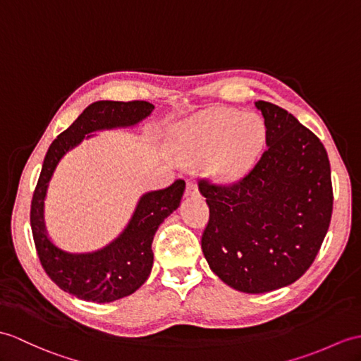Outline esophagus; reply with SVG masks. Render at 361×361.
Wrapping results in <instances>:
<instances>
[{
	"mask_svg": "<svg viewBox=\"0 0 361 361\" xmlns=\"http://www.w3.org/2000/svg\"><path fill=\"white\" fill-rule=\"evenodd\" d=\"M186 194H188V195H197V194H198V186H197L195 181L189 180V181L186 183Z\"/></svg>",
	"mask_w": 361,
	"mask_h": 361,
	"instance_id": "1",
	"label": "esophagus"
}]
</instances>
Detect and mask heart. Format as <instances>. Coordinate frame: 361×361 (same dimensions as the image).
Returning a JSON list of instances; mask_svg holds the SVG:
<instances>
[{"instance_id": "b5f03b06", "label": "heart", "mask_w": 361, "mask_h": 361, "mask_svg": "<svg viewBox=\"0 0 361 361\" xmlns=\"http://www.w3.org/2000/svg\"><path fill=\"white\" fill-rule=\"evenodd\" d=\"M264 137L266 128L259 116L216 109L184 128L183 152L192 163L211 157L214 177L232 181L241 178L252 167Z\"/></svg>"}]
</instances>
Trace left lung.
<instances>
[{
    "label": "left lung",
    "instance_id": "8db88e82",
    "mask_svg": "<svg viewBox=\"0 0 361 361\" xmlns=\"http://www.w3.org/2000/svg\"><path fill=\"white\" fill-rule=\"evenodd\" d=\"M266 149L254 169L232 184L200 180L209 206L201 249L215 275L246 294L288 286L318 254L332 216L326 149L284 109L255 103Z\"/></svg>",
    "mask_w": 361,
    "mask_h": 361
}]
</instances>
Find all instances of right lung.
Segmentation results:
<instances>
[{"instance_id":"1","label":"right lung","mask_w":361,"mask_h":361,"mask_svg":"<svg viewBox=\"0 0 361 361\" xmlns=\"http://www.w3.org/2000/svg\"><path fill=\"white\" fill-rule=\"evenodd\" d=\"M154 111L147 102H97L85 109L69 128L58 135L44 157L43 169L30 204V228L41 266L58 288L94 303H111L133 294L152 271L154 235L166 216L180 206L186 183L152 190L138 201L129 224L118 238L103 249L71 254L56 247L44 226V198L49 181L63 155L89 133L114 128H129Z\"/></svg>"}]
</instances>
